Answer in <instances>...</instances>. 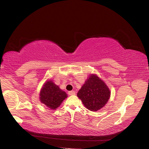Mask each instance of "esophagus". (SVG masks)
Returning a JSON list of instances; mask_svg holds the SVG:
<instances>
[{
	"instance_id": "esophagus-1",
	"label": "esophagus",
	"mask_w": 149,
	"mask_h": 149,
	"mask_svg": "<svg viewBox=\"0 0 149 149\" xmlns=\"http://www.w3.org/2000/svg\"><path fill=\"white\" fill-rule=\"evenodd\" d=\"M68 94L69 95H74L75 94V91H70V92H68Z\"/></svg>"
}]
</instances>
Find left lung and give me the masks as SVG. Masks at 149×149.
I'll use <instances>...</instances> for the list:
<instances>
[{"instance_id":"1","label":"left lung","mask_w":149,"mask_h":149,"mask_svg":"<svg viewBox=\"0 0 149 149\" xmlns=\"http://www.w3.org/2000/svg\"><path fill=\"white\" fill-rule=\"evenodd\" d=\"M111 92L104 81L95 74H91L77 93L84 106L92 111L102 108L109 99Z\"/></svg>"}]
</instances>
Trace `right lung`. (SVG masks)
<instances>
[{"instance_id": "right-lung-1", "label": "right lung", "mask_w": 149, "mask_h": 149, "mask_svg": "<svg viewBox=\"0 0 149 149\" xmlns=\"http://www.w3.org/2000/svg\"><path fill=\"white\" fill-rule=\"evenodd\" d=\"M67 97V93L50 80L43 85L40 94V102L52 109L58 108Z\"/></svg>"}]
</instances>
